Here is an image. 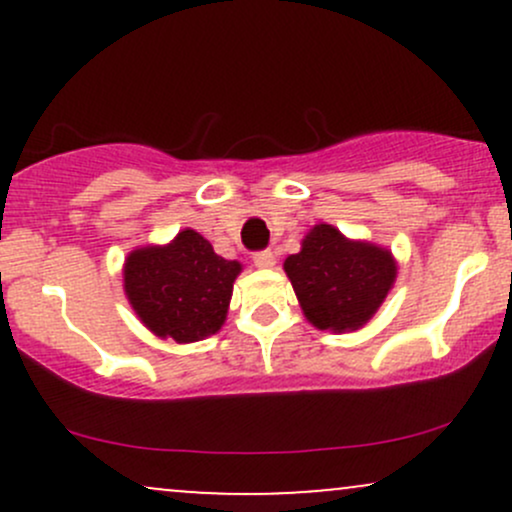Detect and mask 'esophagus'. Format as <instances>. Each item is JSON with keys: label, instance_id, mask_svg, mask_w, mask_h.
<instances>
[{"label": "esophagus", "instance_id": "esophagus-1", "mask_svg": "<svg viewBox=\"0 0 512 512\" xmlns=\"http://www.w3.org/2000/svg\"><path fill=\"white\" fill-rule=\"evenodd\" d=\"M252 262H255V267H260V269H272L276 264V257L272 250H262V252H255Z\"/></svg>", "mask_w": 512, "mask_h": 512}]
</instances>
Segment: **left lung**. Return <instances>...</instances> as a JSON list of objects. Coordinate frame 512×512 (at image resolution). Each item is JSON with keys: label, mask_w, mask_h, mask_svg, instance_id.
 Returning a JSON list of instances; mask_svg holds the SVG:
<instances>
[{"label": "left lung", "mask_w": 512, "mask_h": 512, "mask_svg": "<svg viewBox=\"0 0 512 512\" xmlns=\"http://www.w3.org/2000/svg\"><path fill=\"white\" fill-rule=\"evenodd\" d=\"M305 320L334 334L356 332L378 313L397 279V260L383 245L346 238L332 223H315L301 250L284 260Z\"/></svg>", "instance_id": "1"}]
</instances>
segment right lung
Wrapping results in <instances>:
<instances>
[{"mask_svg": "<svg viewBox=\"0 0 512 512\" xmlns=\"http://www.w3.org/2000/svg\"><path fill=\"white\" fill-rule=\"evenodd\" d=\"M240 272L238 260L216 255L195 228H182L166 245L129 252L122 286L146 330L158 339L192 344L221 330Z\"/></svg>", "mask_w": 512, "mask_h": 512, "instance_id": "right-lung-1", "label": "right lung"}]
</instances>
